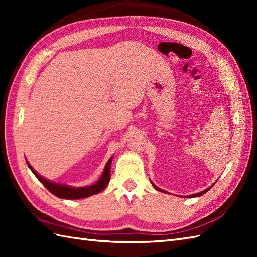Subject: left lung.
I'll return each instance as SVG.
<instances>
[{"mask_svg": "<svg viewBox=\"0 0 257 257\" xmlns=\"http://www.w3.org/2000/svg\"><path fill=\"white\" fill-rule=\"evenodd\" d=\"M152 185H154V187H155V189L156 190H158V191H161V192H163V190H161L160 188H158V187H156V185L154 184V183H152ZM213 187V185H211V187L210 188H207L206 190H204V191H202V192H199V193H196V194H191V195H188V198H195V196H201L202 194H204V193H206L207 192V191H209L211 188Z\"/></svg>", "mask_w": 257, "mask_h": 257, "instance_id": "1", "label": "left lung"}]
</instances>
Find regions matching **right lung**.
<instances>
[{"instance_id":"right-lung-1","label":"right lung","mask_w":257,"mask_h":257,"mask_svg":"<svg viewBox=\"0 0 257 257\" xmlns=\"http://www.w3.org/2000/svg\"><path fill=\"white\" fill-rule=\"evenodd\" d=\"M111 160L112 157L108 160L107 165L105 167V170H103L101 177L99 180L94 184L88 185V187H80V188H74V187H69V185H65V184H59L56 182H52L48 181L47 179L41 177L34 169L32 168V166L29 163V161H26L27 166L32 170V172L35 174V177L40 180V181L44 184V187L50 191L51 193H53L57 198L61 199H67V200H77V199H84V198H88L90 195H94L101 192V191L107 187V184L110 181V166H111Z\"/></svg>"}]
</instances>
